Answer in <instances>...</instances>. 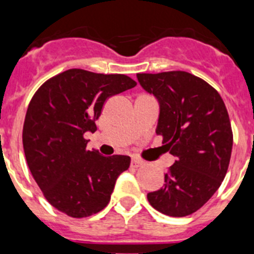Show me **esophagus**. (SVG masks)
<instances>
[{"label": "esophagus", "instance_id": "esophagus-1", "mask_svg": "<svg viewBox=\"0 0 254 254\" xmlns=\"http://www.w3.org/2000/svg\"><path fill=\"white\" fill-rule=\"evenodd\" d=\"M141 165H142V161L138 160V159H132V161H131V167H133V168H138V167H141Z\"/></svg>", "mask_w": 254, "mask_h": 254}]
</instances>
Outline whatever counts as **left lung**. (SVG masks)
<instances>
[{
	"label": "left lung",
	"instance_id": "1",
	"mask_svg": "<svg viewBox=\"0 0 254 254\" xmlns=\"http://www.w3.org/2000/svg\"><path fill=\"white\" fill-rule=\"evenodd\" d=\"M137 78L160 103L156 134L177 158L165 186L147 199L168 216L193 214L219 190L230 163L233 131L224 100L205 80L186 71L137 73Z\"/></svg>",
	"mask_w": 254,
	"mask_h": 254
}]
</instances>
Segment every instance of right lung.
<instances>
[{
	"label": "right lung",
	"mask_w": 254,
	"mask_h": 254,
	"mask_svg": "<svg viewBox=\"0 0 254 254\" xmlns=\"http://www.w3.org/2000/svg\"><path fill=\"white\" fill-rule=\"evenodd\" d=\"M136 85L121 73L71 68L48 78L33 95L22 145L31 176L58 211L81 219L109 203L117 178L128 169L131 158L86 150L84 134L96 131L107 99Z\"/></svg>",
	"instance_id": "add662e5"
}]
</instances>
